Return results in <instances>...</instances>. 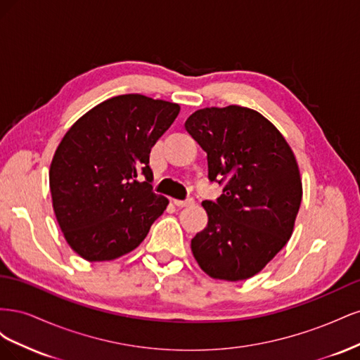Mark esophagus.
Masks as SVG:
<instances>
[{
    "label": "esophagus",
    "instance_id": "34e87169",
    "mask_svg": "<svg viewBox=\"0 0 360 360\" xmlns=\"http://www.w3.org/2000/svg\"><path fill=\"white\" fill-rule=\"evenodd\" d=\"M172 202L176 204L177 207H188V205H192V204H193V200H192V198H186V200H172Z\"/></svg>",
    "mask_w": 360,
    "mask_h": 360
}]
</instances>
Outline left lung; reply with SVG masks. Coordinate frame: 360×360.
<instances>
[{
  "instance_id": "1",
  "label": "left lung",
  "mask_w": 360,
  "mask_h": 360,
  "mask_svg": "<svg viewBox=\"0 0 360 360\" xmlns=\"http://www.w3.org/2000/svg\"><path fill=\"white\" fill-rule=\"evenodd\" d=\"M207 153L209 180L222 195L204 201L209 222L192 238L207 275L243 281L287 245L302 201L296 158L279 130L249 108H204L184 123Z\"/></svg>"
}]
</instances>
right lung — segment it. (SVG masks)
<instances>
[{
	"instance_id": "obj_1",
	"label": "right lung",
	"mask_w": 360,
	"mask_h": 360,
	"mask_svg": "<svg viewBox=\"0 0 360 360\" xmlns=\"http://www.w3.org/2000/svg\"><path fill=\"white\" fill-rule=\"evenodd\" d=\"M180 112L177 103L122 94L84 114L49 169L52 205L68 243L86 261L139 246L168 200L153 192L150 151Z\"/></svg>"
}]
</instances>
